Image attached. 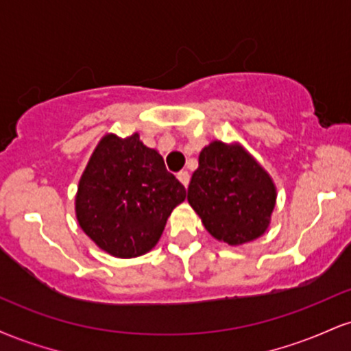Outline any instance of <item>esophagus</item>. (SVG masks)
<instances>
[{
    "instance_id": "34e87169",
    "label": "esophagus",
    "mask_w": 351,
    "mask_h": 351,
    "mask_svg": "<svg viewBox=\"0 0 351 351\" xmlns=\"http://www.w3.org/2000/svg\"><path fill=\"white\" fill-rule=\"evenodd\" d=\"M178 180L184 184V188H188V184H189V173L188 171H180L178 173Z\"/></svg>"
}]
</instances>
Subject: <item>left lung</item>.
<instances>
[{"mask_svg":"<svg viewBox=\"0 0 351 351\" xmlns=\"http://www.w3.org/2000/svg\"><path fill=\"white\" fill-rule=\"evenodd\" d=\"M188 201L209 234L237 245L264 234L276 204V188L243 148L213 142L201 152Z\"/></svg>","mask_w":351,"mask_h":351,"instance_id":"left-lung-1","label":"left lung"}]
</instances>
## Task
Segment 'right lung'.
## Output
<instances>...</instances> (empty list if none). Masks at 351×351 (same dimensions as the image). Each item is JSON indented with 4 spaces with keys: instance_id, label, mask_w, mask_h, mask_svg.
Segmentation results:
<instances>
[{
    "instance_id": "obj_1",
    "label": "right lung",
    "mask_w": 351,
    "mask_h": 351,
    "mask_svg": "<svg viewBox=\"0 0 351 351\" xmlns=\"http://www.w3.org/2000/svg\"><path fill=\"white\" fill-rule=\"evenodd\" d=\"M186 189L138 134L100 140L79 183L75 213L80 228L115 257H136L158 243L173 208Z\"/></svg>"
}]
</instances>
